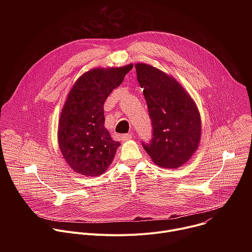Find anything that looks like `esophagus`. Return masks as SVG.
Instances as JSON below:
<instances>
[{"instance_id": "1", "label": "esophagus", "mask_w": 252, "mask_h": 252, "mask_svg": "<svg viewBox=\"0 0 252 252\" xmlns=\"http://www.w3.org/2000/svg\"><path fill=\"white\" fill-rule=\"evenodd\" d=\"M131 137H132V135H131V134H129V133H127V134H124V135H122V140L126 141V140H129Z\"/></svg>"}]
</instances>
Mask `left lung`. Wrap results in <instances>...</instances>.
Segmentation results:
<instances>
[{
    "instance_id": "obj_1",
    "label": "left lung",
    "mask_w": 252,
    "mask_h": 252,
    "mask_svg": "<svg viewBox=\"0 0 252 252\" xmlns=\"http://www.w3.org/2000/svg\"><path fill=\"white\" fill-rule=\"evenodd\" d=\"M134 67L154 132L151 143H142V147L157 165L178 168L190 159L200 142L198 107L170 75L145 63H136Z\"/></svg>"
}]
</instances>
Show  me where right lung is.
I'll return each mask as SVG.
<instances>
[{
	"label": "right lung",
	"instance_id": "obj_1",
	"mask_svg": "<svg viewBox=\"0 0 252 252\" xmlns=\"http://www.w3.org/2000/svg\"><path fill=\"white\" fill-rule=\"evenodd\" d=\"M131 67L92 68L69 90L59 119L58 142L65 162L75 172L97 176L112 164L121 142L115 141L104 126L103 104Z\"/></svg>",
	"mask_w": 252,
	"mask_h": 252
}]
</instances>
